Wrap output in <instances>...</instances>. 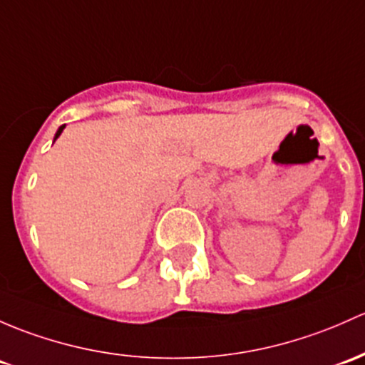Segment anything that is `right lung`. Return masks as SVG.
Listing matches in <instances>:
<instances>
[{
	"mask_svg": "<svg viewBox=\"0 0 365 365\" xmlns=\"http://www.w3.org/2000/svg\"><path fill=\"white\" fill-rule=\"evenodd\" d=\"M64 128H66V124H64V125H61V128H59V129H57L56 136H53V141H56V140H57V138H59V136H61V133H63V129H64Z\"/></svg>",
	"mask_w": 365,
	"mask_h": 365,
	"instance_id": "add662e5",
	"label": "right lung"
}]
</instances>
